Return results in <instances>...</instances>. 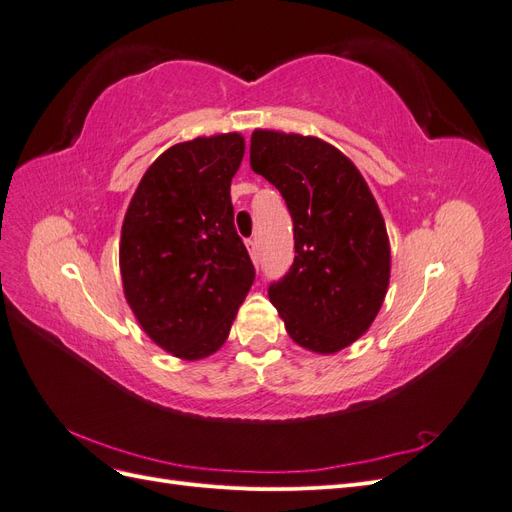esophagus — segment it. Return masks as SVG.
<instances>
[{
    "label": "esophagus",
    "mask_w": 512,
    "mask_h": 512,
    "mask_svg": "<svg viewBox=\"0 0 512 512\" xmlns=\"http://www.w3.org/2000/svg\"><path fill=\"white\" fill-rule=\"evenodd\" d=\"M247 245V250H250V258H252V262L254 265H258V245H256V241L254 239H250L245 243Z\"/></svg>",
    "instance_id": "esophagus-1"
}]
</instances>
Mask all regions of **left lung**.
Wrapping results in <instances>:
<instances>
[{
  "label": "left lung",
  "mask_w": 512,
  "mask_h": 512,
  "mask_svg": "<svg viewBox=\"0 0 512 512\" xmlns=\"http://www.w3.org/2000/svg\"><path fill=\"white\" fill-rule=\"evenodd\" d=\"M250 166L280 190L294 224V262L269 301L301 348H348L376 320L391 280L374 194L352 160L318 136L254 130Z\"/></svg>",
  "instance_id": "left-lung-1"
}]
</instances>
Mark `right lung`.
Listing matches in <instances>:
<instances>
[{
    "instance_id": "1",
    "label": "right lung",
    "mask_w": 512,
    "mask_h": 512,
    "mask_svg": "<svg viewBox=\"0 0 512 512\" xmlns=\"http://www.w3.org/2000/svg\"><path fill=\"white\" fill-rule=\"evenodd\" d=\"M243 153L239 132L168 147L147 168L123 218V294L143 331L183 361L222 348L254 284L230 203Z\"/></svg>"
}]
</instances>
